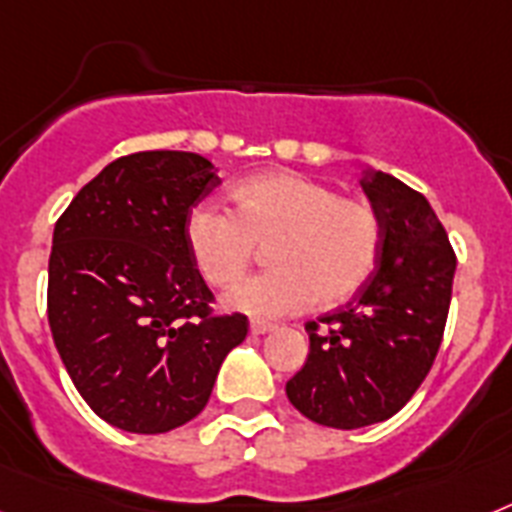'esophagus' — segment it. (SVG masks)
Returning <instances> with one entry per match:
<instances>
[{"label":"esophagus","instance_id":"esophagus-1","mask_svg":"<svg viewBox=\"0 0 512 512\" xmlns=\"http://www.w3.org/2000/svg\"><path fill=\"white\" fill-rule=\"evenodd\" d=\"M270 330H273L270 322H263V320L249 322V333H252V336H265V333H270Z\"/></svg>","mask_w":512,"mask_h":512}]
</instances>
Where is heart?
<instances>
[{
  "instance_id": "obj_1",
  "label": "heart",
  "mask_w": 512,
  "mask_h": 512,
  "mask_svg": "<svg viewBox=\"0 0 512 512\" xmlns=\"http://www.w3.org/2000/svg\"><path fill=\"white\" fill-rule=\"evenodd\" d=\"M234 213L203 203L184 221L195 268L210 286H229L268 249L273 270L226 291L223 307L281 317L349 302L369 281L382 249V223L364 200L294 171L247 176L231 190Z\"/></svg>"
}]
</instances>
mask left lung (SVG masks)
I'll return each instance as SVG.
<instances>
[{"label": "left lung", "instance_id": "obj_1", "mask_svg": "<svg viewBox=\"0 0 512 512\" xmlns=\"http://www.w3.org/2000/svg\"><path fill=\"white\" fill-rule=\"evenodd\" d=\"M359 184L382 223L380 260L354 302L307 322V362L286 382L296 411L336 429L385 422L409 403L440 349L455 276L427 197L385 171Z\"/></svg>", "mask_w": 512, "mask_h": 512}]
</instances>
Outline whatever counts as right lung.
<instances>
[{
  "mask_svg": "<svg viewBox=\"0 0 512 512\" xmlns=\"http://www.w3.org/2000/svg\"><path fill=\"white\" fill-rule=\"evenodd\" d=\"M221 179L187 150L111 161L54 226L49 325L64 367L111 427L161 435L205 409L244 315L216 317L184 221Z\"/></svg>",
  "mask_w": 512,
  "mask_h": 512,
  "instance_id": "add662e5",
  "label": "right lung"
}]
</instances>
